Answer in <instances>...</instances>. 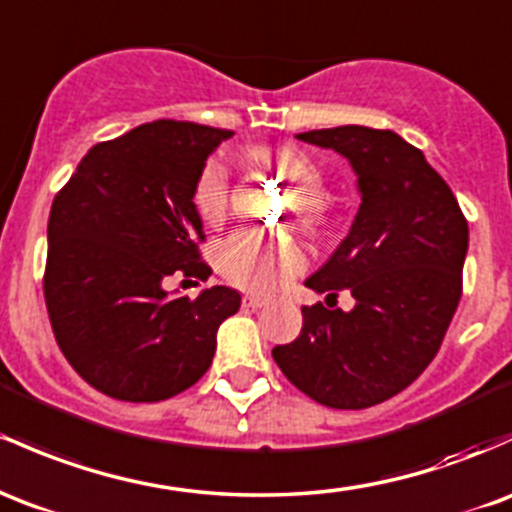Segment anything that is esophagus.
<instances>
[{
	"label": "esophagus",
	"instance_id": "1",
	"mask_svg": "<svg viewBox=\"0 0 512 512\" xmlns=\"http://www.w3.org/2000/svg\"><path fill=\"white\" fill-rule=\"evenodd\" d=\"M262 306H265V301L257 299V296H243V308H247V311H257Z\"/></svg>",
	"mask_w": 512,
	"mask_h": 512
}]
</instances>
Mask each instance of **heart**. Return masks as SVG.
Wrapping results in <instances>:
<instances>
[{"mask_svg": "<svg viewBox=\"0 0 512 512\" xmlns=\"http://www.w3.org/2000/svg\"><path fill=\"white\" fill-rule=\"evenodd\" d=\"M272 170L294 182L286 209L296 211L303 228L318 230L330 216V199L323 192V172L311 157L294 148H277L257 155ZM192 204L206 226L218 228L228 216L230 172L221 160L201 167L192 189ZM216 265L223 279L252 294H274L286 279L303 269V252L291 240H274L257 230H240L223 240L216 250Z\"/></svg>", "mask_w": 512, "mask_h": 512, "instance_id": "heart-1", "label": "heart"}]
</instances>
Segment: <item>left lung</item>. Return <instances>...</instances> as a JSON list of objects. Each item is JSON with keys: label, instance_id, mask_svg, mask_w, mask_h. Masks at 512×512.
Here are the masks:
<instances>
[{"label": "left lung", "instance_id": "8db88e82", "mask_svg": "<svg viewBox=\"0 0 512 512\" xmlns=\"http://www.w3.org/2000/svg\"><path fill=\"white\" fill-rule=\"evenodd\" d=\"M296 138L338 150L357 172L352 230L306 279L328 299L347 289L357 306H301L299 338L272 357L308 398L359 411L396 396L435 359L462 299L469 223L445 179L398 133L338 126Z\"/></svg>", "mask_w": 512, "mask_h": 512}]
</instances>
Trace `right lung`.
<instances>
[{
  "instance_id": "obj_1",
  "label": "right lung",
  "mask_w": 512,
  "mask_h": 512,
  "mask_svg": "<svg viewBox=\"0 0 512 512\" xmlns=\"http://www.w3.org/2000/svg\"><path fill=\"white\" fill-rule=\"evenodd\" d=\"M233 131L160 119L97 143L55 194L43 296L55 342L89 386L155 403L211 367L216 330L240 294L211 286L167 296L170 277L206 279L192 189Z\"/></svg>"
}]
</instances>
